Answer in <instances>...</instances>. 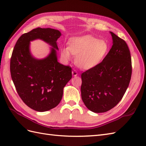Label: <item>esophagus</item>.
<instances>
[{"label":"esophagus","instance_id":"34e87169","mask_svg":"<svg viewBox=\"0 0 146 146\" xmlns=\"http://www.w3.org/2000/svg\"><path fill=\"white\" fill-rule=\"evenodd\" d=\"M72 76H77L78 75V72L77 70L76 69H73L72 72Z\"/></svg>","mask_w":146,"mask_h":146}]
</instances>
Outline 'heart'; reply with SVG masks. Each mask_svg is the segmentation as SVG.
Masks as SVG:
<instances>
[{
    "instance_id": "heart-1",
    "label": "heart",
    "mask_w": 146,
    "mask_h": 146,
    "mask_svg": "<svg viewBox=\"0 0 146 146\" xmlns=\"http://www.w3.org/2000/svg\"><path fill=\"white\" fill-rule=\"evenodd\" d=\"M109 46L104 40L91 36L85 35L70 39L69 47L61 50V56L65 60H70L76 55V62L82 69H89L98 65L107 55Z\"/></svg>"
}]
</instances>
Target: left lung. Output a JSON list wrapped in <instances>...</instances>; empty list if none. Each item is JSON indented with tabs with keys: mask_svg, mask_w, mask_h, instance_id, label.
Masks as SVG:
<instances>
[{
	"mask_svg": "<svg viewBox=\"0 0 146 146\" xmlns=\"http://www.w3.org/2000/svg\"><path fill=\"white\" fill-rule=\"evenodd\" d=\"M113 46L98 65L82 74L81 95L86 107L104 113L121 101L131 80L132 66L126 42L110 32Z\"/></svg>",
	"mask_w": 146,
	"mask_h": 146,
	"instance_id": "obj_1",
	"label": "left lung"
}]
</instances>
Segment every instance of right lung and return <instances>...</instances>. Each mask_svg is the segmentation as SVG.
I'll use <instances>...</instances> for the list:
<instances>
[{
  "label": "right lung",
  "instance_id": "right-lung-1",
  "mask_svg": "<svg viewBox=\"0 0 146 146\" xmlns=\"http://www.w3.org/2000/svg\"><path fill=\"white\" fill-rule=\"evenodd\" d=\"M59 30L36 28L22 35L13 48L10 73L17 94L29 107L46 111L56 107L62 99L63 88L72 78V68L57 61L56 41ZM41 38L54 47L47 58L34 59L29 50V41Z\"/></svg>",
  "mask_w": 146,
  "mask_h": 146
}]
</instances>
